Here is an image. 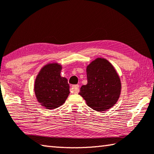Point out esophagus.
I'll return each instance as SVG.
<instances>
[{"label":"esophagus","mask_w":154,"mask_h":154,"mask_svg":"<svg viewBox=\"0 0 154 154\" xmlns=\"http://www.w3.org/2000/svg\"><path fill=\"white\" fill-rule=\"evenodd\" d=\"M79 85L77 84L72 85V88H71L72 91V92H73L74 94H77L79 92Z\"/></svg>","instance_id":"1"}]
</instances>
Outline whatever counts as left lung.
<instances>
[{"mask_svg": "<svg viewBox=\"0 0 154 154\" xmlns=\"http://www.w3.org/2000/svg\"><path fill=\"white\" fill-rule=\"evenodd\" d=\"M88 83L80 88L79 94L94 110L103 111L118 101L121 82L114 67L105 59L98 58L87 67Z\"/></svg>", "mask_w": 154, "mask_h": 154, "instance_id": "left-lung-1", "label": "left lung"}]
</instances>
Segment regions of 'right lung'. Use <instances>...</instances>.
Wrapping results in <instances>:
<instances>
[{
	"mask_svg": "<svg viewBox=\"0 0 154 154\" xmlns=\"http://www.w3.org/2000/svg\"><path fill=\"white\" fill-rule=\"evenodd\" d=\"M60 65L49 64L41 70L36 78L35 92L41 105L53 109L63 104L69 94V84L60 76Z\"/></svg>",
	"mask_w": 154,
	"mask_h": 154,
	"instance_id": "right-lung-1",
	"label": "right lung"
}]
</instances>
